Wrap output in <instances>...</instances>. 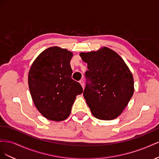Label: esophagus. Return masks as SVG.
<instances>
[{
    "instance_id": "esophagus-1",
    "label": "esophagus",
    "mask_w": 159,
    "mask_h": 159,
    "mask_svg": "<svg viewBox=\"0 0 159 159\" xmlns=\"http://www.w3.org/2000/svg\"><path fill=\"white\" fill-rule=\"evenodd\" d=\"M80 85H81V87H82L83 88H84V82L83 81V80H81V81H80Z\"/></svg>"
}]
</instances>
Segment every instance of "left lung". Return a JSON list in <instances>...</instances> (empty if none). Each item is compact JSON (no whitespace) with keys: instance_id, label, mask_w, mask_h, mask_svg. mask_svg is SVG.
Returning a JSON list of instances; mask_svg holds the SVG:
<instances>
[{"instance_id":"1","label":"left lung","mask_w":159,"mask_h":159,"mask_svg":"<svg viewBox=\"0 0 159 159\" xmlns=\"http://www.w3.org/2000/svg\"><path fill=\"white\" fill-rule=\"evenodd\" d=\"M80 56L88 64L85 75L90 82L85 86L84 97L91 113L101 120L117 118L134 93L131 71L122 57L107 47Z\"/></svg>"}]
</instances>
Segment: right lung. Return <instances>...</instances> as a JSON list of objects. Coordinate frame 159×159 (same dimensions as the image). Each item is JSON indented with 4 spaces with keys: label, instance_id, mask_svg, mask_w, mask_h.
Segmentation results:
<instances>
[{
    "label": "right lung",
    "instance_id": "obj_1",
    "mask_svg": "<svg viewBox=\"0 0 159 159\" xmlns=\"http://www.w3.org/2000/svg\"><path fill=\"white\" fill-rule=\"evenodd\" d=\"M74 54L52 46L33 61L28 82L32 101L43 117L64 121L70 115L76 96L83 92L81 85L71 79L70 61Z\"/></svg>",
    "mask_w": 159,
    "mask_h": 159
}]
</instances>
